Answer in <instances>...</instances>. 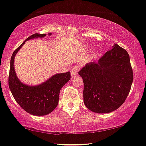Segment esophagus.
<instances>
[{"label": "esophagus", "instance_id": "34e87169", "mask_svg": "<svg viewBox=\"0 0 146 146\" xmlns=\"http://www.w3.org/2000/svg\"><path fill=\"white\" fill-rule=\"evenodd\" d=\"M78 70H79V68L78 66H74L71 68L70 71H71V77L72 78H74L76 76L78 75Z\"/></svg>", "mask_w": 146, "mask_h": 146}]
</instances>
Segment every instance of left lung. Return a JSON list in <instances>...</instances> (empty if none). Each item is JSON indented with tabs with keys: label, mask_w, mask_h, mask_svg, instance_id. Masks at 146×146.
<instances>
[{
	"label": "left lung",
	"mask_w": 146,
	"mask_h": 146,
	"mask_svg": "<svg viewBox=\"0 0 146 146\" xmlns=\"http://www.w3.org/2000/svg\"><path fill=\"white\" fill-rule=\"evenodd\" d=\"M78 74L83 80L86 107L99 114L111 112L123 105L133 80L129 54L117 44L98 62L86 64Z\"/></svg>",
	"instance_id": "1"
}]
</instances>
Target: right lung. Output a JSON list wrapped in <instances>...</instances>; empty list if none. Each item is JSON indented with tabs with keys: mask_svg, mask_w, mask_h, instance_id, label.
Segmentation results:
<instances>
[{
	"mask_svg": "<svg viewBox=\"0 0 146 146\" xmlns=\"http://www.w3.org/2000/svg\"><path fill=\"white\" fill-rule=\"evenodd\" d=\"M48 35H51V33ZM45 34H35L30 36L13 53L10 63L9 87L17 104L25 111L35 116H44L53 111L59 102L60 90L70 79V72L53 75L38 85L30 86L21 82L16 75L14 59L25 42L30 39L43 38Z\"/></svg>",
	"mask_w": 146,
	"mask_h": 146,
	"instance_id": "right-lung-1",
	"label": "right lung"
}]
</instances>
